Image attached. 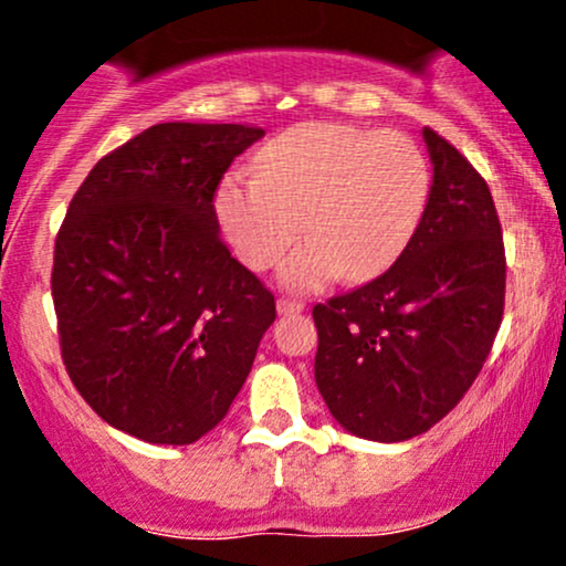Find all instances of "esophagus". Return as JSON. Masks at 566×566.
I'll list each match as a JSON object with an SVG mask.
<instances>
[{
  "label": "esophagus",
  "instance_id": "obj_1",
  "mask_svg": "<svg viewBox=\"0 0 566 566\" xmlns=\"http://www.w3.org/2000/svg\"><path fill=\"white\" fill-rule=\"evenodd\" d=\"M276 308H279V314L290 316V314H301V311L305 308V303L295 301V297H279Z\"/></svg>",
  "mask_w": 566,
  "mask_h": 566
}]
</instances>
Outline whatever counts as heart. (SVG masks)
<instances>
[{
  "label": "heart",
  "mask_w": 566,
  "mask_h": 566,
  "mask_svg": "<svg viewBox=\"0 0 566 566\" xmlns=\"http://www.w3.org/2000/svg\"><path fill=\"white\" fill-rule=\"evenodd\" d=\"M431 199V161L412 135L350 122H301L258 151L252 175H231L216 210L237 255L311 292L346 274L375 279L399 261Z\"/></svg>",
  "instance_id": "heart-1"
}]
</instances>
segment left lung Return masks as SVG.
Returning a JSON list of instances; mask_svg holds the SVG:
<instances>
[{
    "label": "left lung",
    "instance_id": "left-lung-1",
    "mask_svg": "<svg viewBox=\"0 0 566 566\" xmlns=\"http://www.w3.org/2000/svg\"><path fill=\"white\" fill-rule=\"evenodd\" d=\"M428 210L386 274L314 305V378L346 431L420 437L458 407L503 322L505 247L490 186L450 140L423 129Z\"/></svg>",
    "mask_w": 566,
    "mask_h": 566
}]
</instances>
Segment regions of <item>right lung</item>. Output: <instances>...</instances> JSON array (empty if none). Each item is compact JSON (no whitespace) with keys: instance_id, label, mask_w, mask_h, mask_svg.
I'll list each match as a JSON object with an SVG mask.
<instances>
[{"instance_id":"obj_1","label":"right lung","mask_w":566,"mask_h":566,"mask_svg":"<svg viewBox=\"0 0 566 566\" xmlns=\"http://www.w3.org/2000/svg\"><path fill=\"white\" fill-rule=\"evenodd\" d=\"M261 127L165 122L114 148L55 237L63 365L108 426L193 444L229 412L276 319L274 292L218 233L216 193Z\"/></svg>"}]
</instances>
